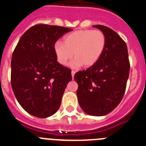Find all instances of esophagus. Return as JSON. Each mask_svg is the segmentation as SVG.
<instances>
[{
	"label": "esophagus",
	"instance_id": "esophagus-1",
	"mask_svg": "<svg viewBox=\"0 0 146 146\" xmlns=\"http://www.w3.org/2000/svg\"><path fill=\"white\" fill-rule=\"evenodd\" d=\"M74 74H75V72H74V71H72V78H74Z\"/></svg>",
	"mask_w": 146,
	"mask_h": 146
}]
</instances>
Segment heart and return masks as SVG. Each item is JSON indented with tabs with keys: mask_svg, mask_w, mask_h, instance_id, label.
Returning a JSON list of instances; mask_svg holds the SVG:
<instances>
[{
	"mask_svg": "<svg viewBox=\"0 0 146 146\" xmlns=\"http://www.w3.org/2000/svg\"><path fill=\"white\" fill-rule=\"evenodd\" d=\"M106 45V37L99 30H80L66 35L64 43L57 42L54 44V52L58 62L64 66L73 56L71 63L73 68L83 64L92 66L99 60Z\"/></svg>",
	"mask_w": 146,
	"mask_h": 146,
	"instance_id": "obj_1",
	"label": "heart"
}]
</instances>
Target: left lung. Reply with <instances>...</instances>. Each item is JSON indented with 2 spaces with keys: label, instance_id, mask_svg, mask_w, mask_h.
<instances>
[{
  "label": "left lung",
  "instance_id": "left-lung-1",
  "mask_svg": "<svg viewBox=\"0 0 146 146\" xmlns=\"http://www.w3.org/2000/svg\"><path fill=\"white\" fill-rule=\"evenodd\" d=\"M105 35L106 45L99 60L74 74L79 104L86 114L102 116L113 111L124 95L130 64L126 43L107 26L93 25Z\"/></svg>",
  "mask_w": 146,
  "mask_h": 146
}]
</instances>
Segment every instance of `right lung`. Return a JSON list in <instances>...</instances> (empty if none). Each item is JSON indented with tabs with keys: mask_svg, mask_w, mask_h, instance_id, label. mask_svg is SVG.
<instances>
[{
	"mask_svg": "<svg viewBox=\"0 0 146 146\" xmlns=\"http://www.w3.org/2000/svg\"><path fill=\"white\" fill-rule=\"evenodd\" d=\"M72 29L38 24L23 35L11 63V83L18 102L27 113L38 118L55 114L61 103L71 69L57 61L54 44Z\"/></svg>",
	"mask_w": 146,
	"mask_h": 146,
	"instance_id": "add662e5",
	"label": "right lung"
}]
</instances>
